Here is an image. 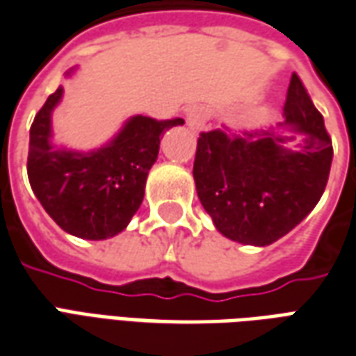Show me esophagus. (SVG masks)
<instances>
[{
  "instance_id": "obj_1",
  "label": "esophagus",
  "mask_w": 356,
  "mask_h": 356,
  "mask_svg": "<svg viewBox=\"0 0 356 356\" xmlns=\"http://www.w3.org/2000/svg\"><path fill=\"white\" fill-rule=\"evenodd\" d=\"M208 118V112L202 108V106H193V108L186 110V125H188L193 131H202V129H206Z\"/></svg>"
}]
</instances>
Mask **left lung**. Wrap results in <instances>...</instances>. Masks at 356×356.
<instances>
[{
    "instance_id": "1",
    "label": "left lung",
    "mask_w": 356,
    "mask_h": 356,
    "mask_svg": "<svg viewBox=\"0 0 356 356\" xmlns=\"http://www.w3.org/2000/svg\"><path fill=\"white\" fill-rule=\"evenodd\" d=\"M278 127L290 133L229 135L216 129L198 139L196 193L229 240L259 248L273 244L313 211L326 188L332 140L298 74L291 76Z\"/></svg>"
}]
</instances>
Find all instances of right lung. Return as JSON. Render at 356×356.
Segmentation results:
<instances>
[{
	"label": "right lung",
	"mask_w": 356,
	"mask_h": 356,
	"mask_svg": "<svg viewBox=\"0 0 356 356\" xmlns=\"http://www.w3.org/2000/svg\"><path fill=\"white\" fill-rule=\"evenodd\" d=\"M74 70L66 72L72 76ZM58 88L30 127L28 179L43 209L78 238L106 240L129 225L145 198V185L160 150V137L183 118L131 116L102 147L72 150L53 143L51 114L63 101Z\"/></svg>",
	"instance_id": "right-lung-1"
}]
</instances>
